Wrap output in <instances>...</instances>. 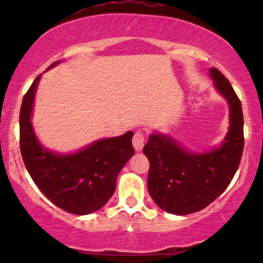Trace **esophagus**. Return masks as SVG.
I'll return each mask as SVG.
<instances>
[{"label":"esophagus","mask_w":263,"mask_h":263,"mask_svg":"<svg viewBox=\"0 0 263 263\" xmlns=\"http://www.w3.org/2000/svg\"><path fill=\"white\" fill-rule=\"evenodd\" d=\"M143 145H145V136L141 132H136L134 138H133V146H134L136 152H141Z\"/></svg>","instance_id":"1"}]
</instances>
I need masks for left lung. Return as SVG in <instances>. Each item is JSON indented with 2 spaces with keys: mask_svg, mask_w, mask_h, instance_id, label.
<instances>
[{
  "mask_svg": "<svg viewBox=\"0 0 263 263\" xmlns=\"http://www.w3.org/2000/svg\"><path fill=\"white\" fill-rule=\"evenodd\" d=\"M210 77L229 104L230 125L221 145L194 153L170 135L154 130L143 147L149 160V195L167 213L185 215L203 210L228 188L240 163L244 147L242 104L217 68H211Z\"/></svg>",
  "mask_w": 263,
  "mask_h": 263,
  "instance_id": "left-lung-1",
  "label": "left lung"
}]
</instances>
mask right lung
I'll use <instances>...</instances> for the list:
<instances>
[{
	"label": "right lung",
	"instance_id": "right-lung-1",
	"mask_svg": "<svg viewBox=\"0 0 263 263\" xmlns=\"http://www.w3.org/2000/svg\"><path fill=\"white\" fill-rule=\"evenodd\" d=\"M41 77L28 88L20 109V149L25 166L35 185L57 207L78 215L93 213L110 200L118 174L134 156V133L97 140L74 153L45 148L31 122Z\"/></svg>",
	"mask_w": 263,
	"mask_h": 263
}]
</instances>
